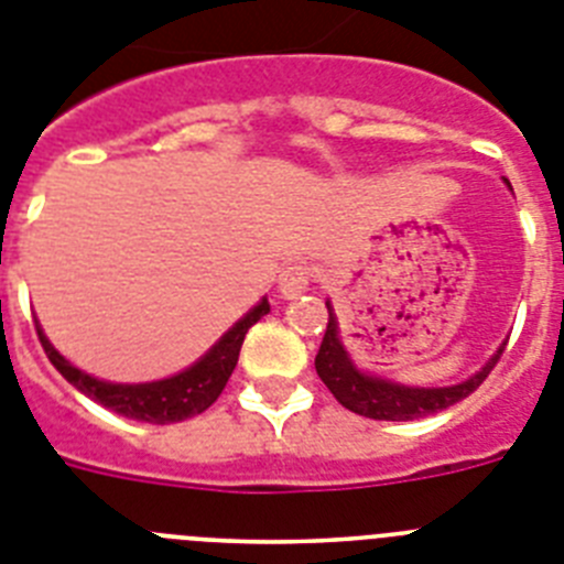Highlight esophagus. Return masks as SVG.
Instances as JSON below:
<instances>
[{
	"mask_svg": "<svg viewBox=\"0 0 564 564\" xmlns=\"http://www.w3.org/2000/svg\"><path fill=\"white\" fill-rule=\"evenodd\" d=\"M315 281V272H312L306 263H290V267L281 272V281H278V290L283 297H297L301 292H306Z\"/></svg>",
	"mask_w": 564,
	"mask_h": 564,
	"instance_id": "esophagus-1",
	"label": "esophagus"
}]
</instances>
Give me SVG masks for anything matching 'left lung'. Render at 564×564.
I'll return each instance as SVG.
<instances>
[{
  "mask_svg": "<svg viewBox=\"0 0 564 564\" xmlns=\"http://www.w3.org/2000/svg\"><path fill=\"white\" fill-rule=\"evenodd\" d=\"M326 310H329V304H326ZM501 352H505V347L481 367V372H476V376L467 378V381H462L456 387H433V390H424V387H401L392 384V381H384V378L364 376V372L355 370L347 349L340 347L338 324H335V315L329 310L324 340H321V349L315 355V370H318L321 381L329 387V392L338 399V404H344L352 413L367 415V419L376 421H413L424 419V415L442 413V410L458 404L470 392L479 390L481 381L499 364Z\"/></svg>",
  "mask_w": 564,
  "mask_h": 564,
  "instance_id": "left-lung-1",
  "label": "left lung"
}]
</instances>
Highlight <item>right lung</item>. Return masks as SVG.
I'll return each mask as SVG.
<instances>
[{
    "mask_svg": "<svg viewBox=\"0 0 564 564\" xmlns=\"http://www.w3.org/2000/svg\"><path fill=\"white\" fill-rule=\"evenodd\" d=\"M267 312L269 301L263 297L194 367H188L186 372H180L174 378H165V381H151V384H108V381L85 376L83 370L70 367L63 355L51 347L42 329H36V335H40L42 349L48 355V361L59 370V376L68 384L77 387L79 392H85L88 399L108 406L117 415H126V419L149 421V424H172V421L192 419V415L203 413V410H209L215 404L217 395L224 392L226 381H229L231 370H235V364H238L249 326L258 324Z\"/></svg>",
    "mask_w": 564,
    "mask_h": 564,
    "instance_id": "1",
    "label": "right lung"
}]
</instances>
